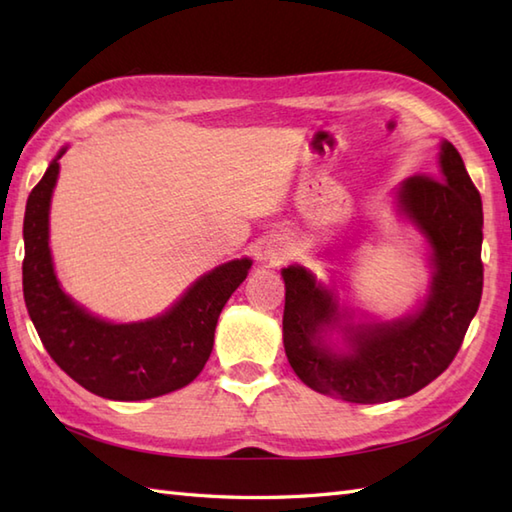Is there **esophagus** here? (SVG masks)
<instances>
[{"instance_id":"obj_1","label":"esophagus","mask_w":512,"mask_h":512,"mask_svg":"<svg viewBox=\"0 0 512 512\" xmlns=\"http://www.w3.org/2000/svg\"><path fill=\"white\" fill-rule=\"evenodd\" d=\"M286 253H288V248H286L284 244H277L273 250H270V257H273V259H277V257H286Z\"/></svg>"}]
</instances>
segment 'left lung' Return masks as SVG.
I'll list each match as a JSON object with an SVG mask.
<instances>
[{
	"label": "left lung",
	"mask_w": 512,
	"mask_h": 512,
	"mask_svg": "<svg viewBox=\"0 0 512 512\" xmlns=\"http://www.w3.org/2000/svg\"><path fill=\"white\" fill-rule=\"evenodd\" d=\"M436 173H416L400 187L402 211L427 235L436 264L431 295L413 317L350 328V352L334 354L319 330L339 317L336 301L308 270L284 268V347L310 389L361 405L407 398L460 352L484 286L482 198L451 143H442Z\"/></svg>",
	"instance_id": "1"
}]
</instances>
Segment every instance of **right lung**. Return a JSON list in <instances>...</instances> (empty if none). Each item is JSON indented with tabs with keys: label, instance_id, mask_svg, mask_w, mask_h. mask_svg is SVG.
Instances as JSON below:
<instances>
[{
	"label": "right lung",
	"instance_id": "obj_1",
	"mask_svg": "<svg viewBox=\"0 0 512 512\" xmlns=\"http://www.w3.org/2000/svg\"><path fill=\"white\" fill-rule=\"evenodd\" d=\"M57 176L59 162L52 160L24 215V299L43 347L72 380L110 400L156 398L189 385L209 361L217 317L246 279L250 259L200 277L158 319L125 325L96 319L65 295L52 270L48 211Z\"/></svg>",
	"mask_w": 512,
	"mask_h": 512
}]
</instances>
